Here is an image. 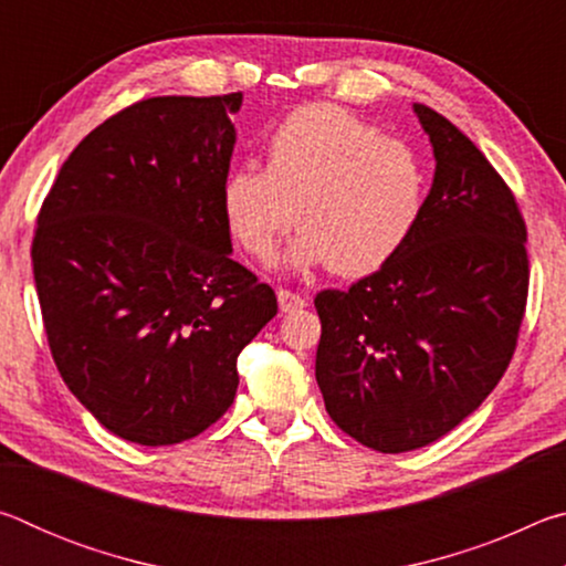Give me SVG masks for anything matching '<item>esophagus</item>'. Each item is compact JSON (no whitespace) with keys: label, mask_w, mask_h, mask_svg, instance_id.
Returning <instances> with one entry per match:
<instances>
[{"label":"esophagus","mask_w":566,"mask_h":566,"mask_svg":"<svg viewBox=\"0 0 566 566\" xmlns=\"http://www.w3.org/2000/svg\"><path fill=\"white\" fill-rule=\"evenodd\" d=\"M276 300H280V310L286 314V312H300L306 306V300L302 294H294L290 290H280L276 292Z\"/></svg>","instance_id":"esophagus-1"}]
</instances>
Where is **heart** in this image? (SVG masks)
<instances>
[{
	"label": "heart",
	"mask_w": 566,
	"mask_h": 566,
	"mask_svg": "<svg viewBox=\"0 0 566 566\" xmlns=\"http://www.w3.org/2000/svg\"><path fill=\"white\" fill-rule=\"evenodd\" d=\"M427 195V161L409 142L334 104H306L266 142L264 171H229L222 212L229 234L256 262L272 260L296 212L294 266L364 276L405 249Z\"/></svg>",
	"instance_id": "heart-1"
}]
</instances>
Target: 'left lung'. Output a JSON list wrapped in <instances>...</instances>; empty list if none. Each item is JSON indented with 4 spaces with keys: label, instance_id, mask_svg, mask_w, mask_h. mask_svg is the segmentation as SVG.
I'll use <instances>...</instances> for the list:
<instances>
[{
    "label": "left lung",
    "instance_id": "8db88e82",
    "mask_svg": "<svg viewBox=\"0 0 566 566\" xmlns=\"http://www.w3.org/2000/svg\"><path fill=\"white\" fill-rule=\"evenodd\" d=\"M437 169L405 249L314 296L317 385L342 432L381 454L427 447L510 367L530 292L526 224L506 181L442 114L415 104Z\"/></svg>",
    "mask_w": 566,
    "mask_h": 566
}]
</instances>
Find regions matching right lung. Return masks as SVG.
<instances>
[{"label": "right lung", "instance_id": "obj_1", "mask_svg": "<svg viewBox=\"0 0 566 566\" xmlns=\"http://www.w3.org/2000/svg\"><path fill=\"white\" fill-rule=\"evenodd\" d=\"M242 92L151 97L92 129L36 217L46 342L102 427L145 447L202 434L232 407L237 357L276 314L234 262L222 212Z\"/></svg>", "mask_w": 566, "mask_h": 566}]
</instances>
